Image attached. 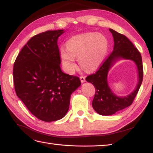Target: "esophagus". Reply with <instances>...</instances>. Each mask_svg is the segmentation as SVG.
Listing matches in <instances>:
<instances>
[{"label":"esophagus","mask_w":153,"mask_h":153,"mask_svg":"<svg viewBox=\"0 0 153 153\" xmlns=\"http://www.w3.org/2000/svg\"><path fill=\"white\" fill-rule=\"evenodd\" d=\"M80 80L82 82H84L85 81V77L84 76H80Z\"/></svg>","instance_id":"esophagus-1"}]
</instances>
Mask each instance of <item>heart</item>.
I'll use <instances>...</instances> for the list:
<instances>
[{"label":"heart","instance_id":"b5f03b06","mask_svg":"<svg viewBox=\"0 0 153 153\" xmlns=\"http://www.w3.org/2000/svg\"><path fill=\"white\" fill-rule=\"evenodd\" d=\"M109 42L106 37L95 33L79 34L67 42V47L60 48V56L65 71L73 74L76 68L75 58L86 71L99 68L108 53Z\"/></svg>","mask_w":153,"mask_h":153}]
</instances>
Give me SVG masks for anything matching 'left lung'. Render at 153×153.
<instances>
[{"mask_svg": "<svg viewBox=\"0 0 153 153\" xmlns=\"http://www.w3.org/2000/svg\"><path fill=\"white\" fill-rule=\"evenodd\" d=\"M114 38L113 51L100 65L99 70L86 77L95 88V94L92 105L100 115H111L132 105L143 82V67L140 52L124 34L109 28ZM119 58L132 59L136 63L139 73V82L136 89L127 97H119L112 93L107 82L109 69Z\"/></svg>", "mask_w": 153, "mask_h": 153, "instance_id": "8db88e82", "label": "left lung"}]
</instances>
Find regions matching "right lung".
Wrapping results in <instances>:
<instances>
[{"mask_svg": "<svg viewBox=\"0 0 153 153\" xmlns=\"http://www.w3.org/2000/svg\"><path fill=\"white\" fill-rule=\"evenodd\" d=\"M63 33L47 30L34 35L14 63L16 95L32 114L45 122L65 116L71 94L80 85L79 77L64 73L60 67L57 40Z\"/></svg>", "mask_w": 153, "mask_h": 153, "instance_id": "obj_1", "label": "right lung"}]
</instances>
